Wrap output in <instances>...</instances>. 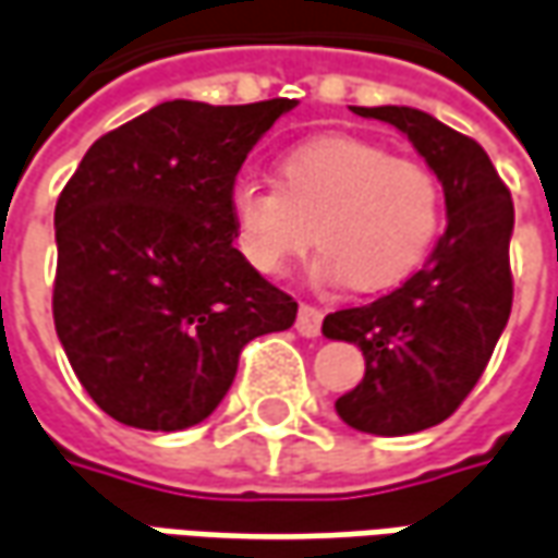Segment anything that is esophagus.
Instances as JSON below:
<instances>
[{
  "instance_id": "obj_1",
  "label": "esophagus",
  "mask_w": 558,
  "mask_h": 558,
  "mask_svg": "<svg viewBox=\"0 0 558 558\" xmlns=\"http://www.w3.org/2000/svg\"><path fill=\"white\" fill-rule=\"evenodd\" d=\"M320 327H324V311L314 308V305H302L299 314H295V329H299L305 339H317V336H320Z\"/></svg>"
}]
</instances>
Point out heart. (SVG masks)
Wrapping results in <instances>:
<instances>
[{
    "label": "heart",
    "instance_id": "heart-1",
    "mask_svg": "<svg viewBox=\"0 0 558 558\" xmlns=\"http://www.w3.org/2000/svg\"><path fill=\"white\" fill-rule=\"evenodd\" d=\"M229 216L238 256L259 275H280L317 238V278L388 290L434 247L442 189L418 161L357 136L327 134L283 151L278 185L238 177Z\"/></svg>",
    "mask_w": 558,
    "mask_h": 558
}]
</instances>
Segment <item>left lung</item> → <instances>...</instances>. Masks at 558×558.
<instances>
[{
	"instance_id": "left-lung-1",
	"label": "left lung",
	"mask_w": 558,
	"mask_h": 558,
	"mask_svg": "<svg viewBox=\"0 0 558 558\" xmlns=\"http://www.w3.org/2000/svg\"><path fill=\"white\" fill-rule=\"evenodd\" d=\"M393 124L437 173L446 231L430 259L393 293L327 314L324 336L354 342L366 373L336 400L354 430L403 437L464 403L501 339L510 305L513 201L486 149L412 106H351Z\"/></svg>"
}]
</instances>
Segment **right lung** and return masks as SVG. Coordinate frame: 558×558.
Returning a JSON list of instances; mask_svg holds the SVG:
<instances>
[{
  "label": "right lung",
  "mask_w": 558,
  "mask_h": 558,
  "mask_svg": "<svg viewBox=\"0 0 558 558\" xmlns=\"http://www.w3.org/2000/svg\"><path fill=\"white\" fill-rule=\"evenodd\" d=\"M295 100H168L104 134L54 210V327L90 400L185 430L229 393L244 344L290 329L293 295L234 250L229 189Z\"/></svg>",
  "instance_id": "right-lung-1"
}]
</instances>
